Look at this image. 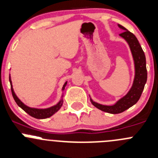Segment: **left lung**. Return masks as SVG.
<instances>
[{"label": "left lung", "instance_id": "left-lung-1", "mask_svg": "<svg viewBox=\"0 0 158 158\" xmlns=\"http://www.w3.org/2000/svg\"><path fill=\"white\" fill-rule=\"evenodd\" d=\"M118 26L120 29L123 30V33L120 34L119 35L124 40H125V41L128 44L132 54L133 60H134V77L132 86L127 94L120 98L118 101H116V103L112 105H104V104L95 102L90 96V101L94 107L102 111L113 114L122 113L124 110L134 105L138 101L141 96L144 85L147 82V78H148L146 57L137 37L123 26L120 24H118Z\"/></svg>", "mask_w": 158, "mask_h": 158}]
</instances>
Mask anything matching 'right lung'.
Listing matches in <instances>:
<instances>
[{"mask_svg": "<svg viewBox=\"0 0 158 158\" xmlns=\"http://www.w3.org/2000/svg\"><path fill=\"white\" fill-rule=\"evenodd\" d=\"M9 81H10V87H11V92H12V95H13V98L15 99V102L17 103L18 106L21 107V109L24 110L26 113H27L30 116L33 117L34 118H37V119H45V118H50V117L52 116L53 114L56 113V112L58 111L60 109L61 106L63 105V102H64V90L65 87L67 85V83L68 81L64 84L63 87H62V94H61V98H60V101L55 104V105L52 106V107H48V108H35V107H30L28 106H27L26 104H24L21 100L18 98V97L17 96L16 94H15V90H14L13 88V85H12V81H11V78H10V76L9 77Z\"/></svg>", "mask_w": 158, "mask_h": 158, "instance_id": "add662e5", "label": "right lung"}]
</instances>
